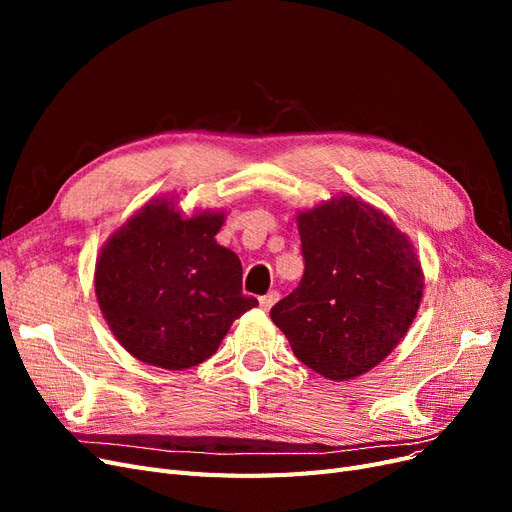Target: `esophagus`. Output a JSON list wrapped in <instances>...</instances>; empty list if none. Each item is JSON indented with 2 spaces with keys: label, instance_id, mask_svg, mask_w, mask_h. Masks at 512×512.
I'll use <instances>...</instances> for the list:
<instances>
[{
  "label": "esophagus",
  "instance_id": "obj_1",
  "mask_svg": "<svg viewBox=\"0 0 512 512\" xmlns=\"http://www.w3.org/2000/svg\"><path fill=\"white\" fill-rule=\"evenodd\" d=\"M258 301H260V307L265 309V312H269V309H271L277 301H280V292H277V290H271L269 294H265V297H260Z\"/></svg>",
  "mask_w": 512,
  "mask_h": 512
}]
</instances>
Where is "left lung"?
Masks as SVG:
<instances>
[{
	"instance_id": "8db88e82",
	"label": "left lung",
	"mask_w": 512,
	"mask_h": 512,
	"mask_svg": "<svg viewBox=\"0 0 512 512\" xmlns=\"http://www.w3.org/2000/svg\"><path fill=\"white\" fill-rule=\"evenodd\" d=\"M305 271L271 307L297 359L329 380L376 367L410 329L423 271L395 224L352 196L299 215Z\"/></svg>"
}]
</instances>
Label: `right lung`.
<instances>
[{
  "label": "right lung",
  "mask_w": 512,
  "mask_h": 512,
  "mask_svg": "<svg viewBox=\"0 0 512 512\" xmlns=\"http://www.w3.org/2000/svg\"><path fill=\"white\" fill-rule=\"evenodd\" d=\"M149 203L108 239L96 294L108 327L138 361L188 369L218 350L230 324L258 305L241 292V260L218 245L222 213L183 220Z\"/></svg>",
  "instance_id": "right-lung-1"
}]
</instances>
